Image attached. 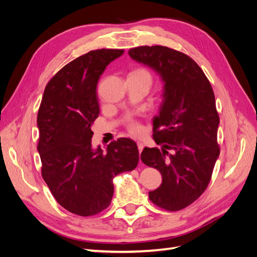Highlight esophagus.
Returning a JSON list of instances; mask_svg holds the SVG:
<instances>
[{
  "mask_svg": "<svg viewBox=\"0 0 257 257\" xmlns=\"http://www.w3.org/2000/svg\"><path fill=\"white\" fill-rule=\"evenodd\" d=\"M137 147H138V150H139V154H141L143 149H144V144L142 142H137Z\"/></svg>",
  "mask_w": 257,
  "mask_h": 257,
  "instance_id": "esophagus-1",
  "label": "esophagus"
}]
</instances>
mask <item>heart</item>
Masks as SVG:
<instances>
[{
  "label": "heart",
  "instance_id": "heart-1",
  "mask_svg": "<svg viewBox=\"0 0 257 257\" xmlns=\"http://www.w3.org/2000/svg\"><path fill=\"white\" fill-rule=\"evenodd\" d=\"M143 72H145V71H143ZM127 127H128V130H130L131 133H133V134H135V135L139 134V133H141V132H142V126H141V124L137 123V122H135V121H131V122H128V124H127Z\"/></svg>",
  "mask_w": 257,
  "mask_h": 257
}]
</instances>
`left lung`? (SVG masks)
I'll return each mask as SVG.
<instances>
[{
	"instance_id": "obj_1",
	"label": "left lung",
	"mask_w": 257,
	"mask_h": 257,
	"mask_svg": "<svg viewBox=\"0 0 257 257\" xmlns=\"http://www.w3.org/2000/svg\"><path fill=\"white\" fill-rule=\"evenodd\" d=\"M134 61L150 67L163 82L153 139L159 148H145L141 159L157 168L162 184L149 192L153 204L177 211L194 203L207 189L220 155V118L206 75L186 54L165 46L128 50Z\"/></svg>"
}]
</instances>
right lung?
Here are the masks:
<instances>
[{
    "instance_id": "right-lung-1",
    "label": "right lung",
    "mask_w": 257,
    "mask_h": 257,
    "mask_svg": "<svg viewBox=\"0 0 257 257\" xmlns=\"http://www.w3.org/2000/svg\"><path fill=\"white\" fill-rule=\"evenodd\" d=\"M124 50H93L69 62L44 91L37 127L42 175L54 198L67 211L90 216L110 205L113 178L133 170L139 161L137 145L119 138L92 147V123L98 116L96 87L106 66Z\"/></svg>"
}]
</instances>
